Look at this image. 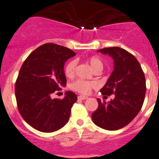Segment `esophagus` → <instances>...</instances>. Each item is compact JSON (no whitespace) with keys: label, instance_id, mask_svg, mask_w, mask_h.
Returning <instances> with one entry per match:
<instances>
[{"label":"esophagus","instance_id":"obj_1","mask_svg":"<svg viewBox=\"0 0 159 159\" xmlns=\"http://www.w3.org/2000/svg\"><path fill=\"white\" fill-rule=\"evenodd\" d=\"M78 99H81V100H85V99H87L88 97H86V96H84V95H79L78 97Z\"/></svg>","mask_w":159,"mask_h":159}]
</instances>
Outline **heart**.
<instances>
[{"label":"heart","instance_id":"b5f03b06","mask_svg":"<svg viewBox=\"0 0 159 159\" xmlns=\"http://www.w3.org/2000/svg\"><path fill=\"white\" fill-rule=\"evenodd\" d=\"M88 64L90 65V67L93 69L94 72L101 71L102 69V61L98 57H90L86 59ZM76 66H77V61L75 60H72L69 61L67 65L65 67V73L68 77H71L75 73ZM96 86V84L93 82H88L85 80L77 79L70 84V88L74 91H77L80 94H88L90 90Z\"/></svg>","mask_w":159,"mask_h":159}]
</instances>
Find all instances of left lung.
Returning <instances> with one entry per match:
<instances>
[{"label":"left lung","instance_id":"1","mask_svg":"<svg viewBox=\"0 0 159 159\" xmlns=\"http://www.w3.org/2000/svg\"><path fill=\"white\" fill-rule=\"evenodd\" d=\"M98 52L114 60V70L100 92L102 95L114 94L115 98L108 103L98 98L92 120L98 127L114 131L129 125L141 111L146 91L145 74L136 57L125 49L112 47Z\"/></svg>","mask_w":159,"mask_h":159}]
</instances>
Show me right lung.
Segmentation results:
<instances>
[{"instance_id":"add662e5","label":"right lung","mask_w":159,"mask_h":159,"mask_svg":"<svg viewBox=\"0 0 159 159\" xmlns=\"http://www.w3.org/2000/svg\"><path fill=\"white\" fill-rule=\"evenodd\" d=\"M76 53L68 48L45 43L30 53L22 64L15 83V96L20 114L32 128L52 133L69 120L77 95L66 91L65 98L51 95L66 86L65 61Z\"/></svg>"}]
</instances>
